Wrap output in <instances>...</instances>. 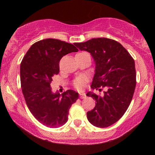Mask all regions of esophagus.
Here are the masks:
<instances>
[{"label": "esophagus", "instance_id": "obj_1", "mask_svg": "<svg viewBox=\"0 0 155 155\" xmlns=\"http://www.w3.org/2000/svg\"><path fill=\"white\" fill-rule=\"evenodd\" d=\"M86 97V94L84 92H80V98L84 99Z\"/></svg>", "mask_w": 155, "mask_h": 155}]
</instances>
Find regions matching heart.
Instances as JSON below:
<instances>
[{"label":"heart","instance_id":"heart-1","mask_svg":"<svg viewBox=\"0 0 155 155\" xmlns=\"http://www.w3.org/2000/svg\"><path fill=\"white\" fill-rule=\"evenodd\" d=\"M84 54V52L82 53H79V54ZM84 78L82 77H78L76 78V79L73 81V84L75 86V88H77L78 90H82L84 87Z\"/></svg>","mask_w":155,"mask_h":155}]
</instances>
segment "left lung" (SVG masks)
<instances>
[{"label": "left lung", "instance_id": "left-lung-1", "mask_svg": "<svg viewBox=\"0 0 155 155\" xmlns=\"http://www.w3.org/2000/svg\"><path fill=\"white\" fill-rule=\"evenodd\" d=\"M75 45L90 53L95 63L91 85L93 90L106 87L103 96L89 92L87 96L96 100L95 107L87 113L90 124L107 128L124 116L132 100L136 85L135 61L120 43L107 38H94Z\"/></svg>", "mask_w": 155, "mask_h": 155}]
</instances>
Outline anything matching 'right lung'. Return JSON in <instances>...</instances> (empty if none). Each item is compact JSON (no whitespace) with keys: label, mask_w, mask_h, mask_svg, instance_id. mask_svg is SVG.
<instances>
[{"label":"right lung","mask_w":155,"mask_h":155,"mask_svg":"<svg viewBox=\"0 0 155 155\" xmlns=\"http://www.w3.org/2000/svg\"><path fill=\"white\" fill-rule=\"evenodd\" d=\"M78 51L71 44L46 39L32 44L21 62V87L27 107L38 121L49 128H58L67 122L70 108L78 99L74 90L61 94L51 87L62 57Z\"/></svg>","instance_id":"1"}]
</instances>
